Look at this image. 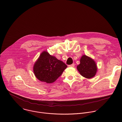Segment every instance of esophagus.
<instances>
[{
    "mask_svg": "<svg viewBox=\"0 0 122 122\" xmlns=\"http://www.w3.org/2000/svg\"><path fill=\"white\" fill-rule=\"evenodd\" d=\"M68 66L69 67H74L75 66V64H72L71 65H68Z\"/></svg>",
    "mask_w": 122,
    "mask_h": 122,
    "instance_id": "1",
    "label": "esophagus"
}]
</instances>
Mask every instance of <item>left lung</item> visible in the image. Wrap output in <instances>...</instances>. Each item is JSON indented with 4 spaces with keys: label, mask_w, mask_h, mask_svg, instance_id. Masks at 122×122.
Segmentation results:
<instances>
[{
    "label": "left lung",
    "mask_w": 122,
    "mask_h": 122,
    "mask_svg": "<svg viewBox=\"0 0 122 122\" xmlns=\"http://www.w3.org/2000/svg\"><path fill=\"white\" fill-rule=\"evenodd\" d=\"M80 64L77 66V69L83 76L86 78L94 77L97 71L95 62L89 57L84 55L80 59Z\"/></svg>",
    "instance_id": "1"
}]
</instances>
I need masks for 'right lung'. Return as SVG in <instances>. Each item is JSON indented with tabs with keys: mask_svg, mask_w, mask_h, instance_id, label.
Instances as JSON below:
<instances>
[{
	"mask_svg": "<svg viewBox=\"0 0 122 122\" xmlns=\"http://www.w3.org/2000/svg\"><path fill=\"white\" fill-rule=\"evenodd\" d=\"M66 67L67 66L64 62L44 51L35 63L33 70L38 80L52 83L62 75Z\"/></svg>",
	"mask_w": 122,
	"mask_h": 122,
	"instance_id": "1",
	"label": "right lung"
}]
</instances>
